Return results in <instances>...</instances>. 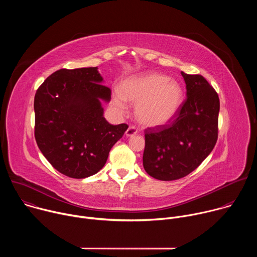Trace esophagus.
Wrapping results in <instances>:
<instances>
[{
    "label": "esophagus",
    "mask_w": 257,
    "mask_h": 257,
    "mask_svg": "<svg viewBox=\"0 0 257 257\" xmlns=\"http://www.w3.org/2000/svg\"><path fill=\"white\" fill-rule=\"evenodd\" d=\"M136 133H137L136 128H135V127H133V126H130V127L126 130L125 135H126L127 137H132V136H134Z\"/></svg>",
    "instance_id": "obj_1"
}]
</instances>
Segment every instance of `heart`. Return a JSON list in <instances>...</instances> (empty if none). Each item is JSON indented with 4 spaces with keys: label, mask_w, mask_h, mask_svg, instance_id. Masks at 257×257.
<instances>
[{
    "label": "heart",
    "mask_w": 257,
    "mask_h": 257,
    "mask_svg": "<svg viewBox=\"0 0 257 257\" xmlns=\"http://www.w3.org/2000/svg\"><path fill=\"white\" fill-rule=\"evenodd\" d=\"M183 100L181 85L169 76L157 72L127 78L121 90H115L113 105L119 112L126 109L127 101L135 106V115L145 127L158 128L170 123L178 114Z\"/></svg>",
    "instance_id": "heart-1"
}]
</instances>
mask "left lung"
<instances>
[{
  "label": "left lung",
  "instance_id": "1",
  "mask_svg": "<svg viewBox=\"0 0 257 257\" xmlns=\"http://www.w3.org/2000/svg\"><path fill=\"white\" fill-rule=\"evenodd\" d=\"M187 98L169 125L145 130L143 168L162 181L183 178L211 153L217 140L219 99L201 75L181 72Z\"/></svg>",
  "mask_w": 257,
  "mask_h": 257
}]
</instances>
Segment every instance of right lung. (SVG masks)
<instances>
[{
	"mask_svg": "<svg viewBox=\"0 0 257 257\" xmlns=\"http://www.w3.org/2000/svg\"><path fill=\"white\" fill-rule=\"evenodd\" d=\"M97 67L61 69L49 76L34 96L36 143L60 173L83 179L106 163L113 145L127 130L103 117L111 100Z\"/></svg>",
	"mask_w": 257,
	"mask_h": 257,
	"instance_id": "right-lung-1",
	"label": "right lung"
}]
</instances>
